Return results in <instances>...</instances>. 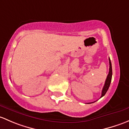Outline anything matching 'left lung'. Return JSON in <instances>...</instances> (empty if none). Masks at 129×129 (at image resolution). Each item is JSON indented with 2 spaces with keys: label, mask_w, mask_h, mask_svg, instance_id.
Here are the masks:
<instances>
[{
  "label": "left lung",
  "mask_w": 129,
  "mask_h": 129,
  "mask_svg": "<svg viewBox=\"0 0 129 129\" xmlns=\"http://www.w3.org/2000/svg\"><path fill=\"white\" fill-rule=\"evenodd\" d=\"M109 74L107 75L106 80L105 81V84L104 87H103V90H102V94L101 98L103 97L107 92V90H108L110 84L111 83V79H112V64H111V61L110 58H109Z\"/></svg>",
  "instance_id": "1"
}]
</instances>
